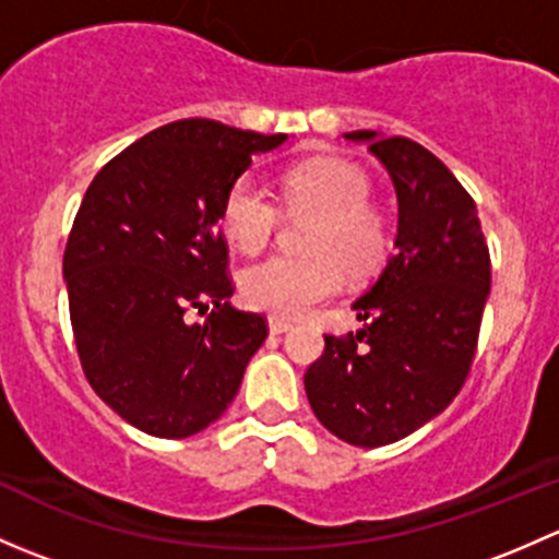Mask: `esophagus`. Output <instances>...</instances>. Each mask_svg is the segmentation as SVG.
<instances>
[{
    "label": "esophagus",
    "mask_w": 559,
    "mask_h": 559,
    "mask_svg": "<svg viewBox=\"0 0 559 559\" xmlns=\"http://www.w3.org/2000/svg\"><path fill=\"white\" fill-rule=\"evenodd\" d=\"M267 326H270V332H273V335H284V332H289L292 330V324L286 319H278V316H270L267 319Z\"/></svg>",
    "instance_id": "esophagus-1"
}]
</instances>
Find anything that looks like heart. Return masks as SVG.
<instances>
[{
  "instance_id": "1",
  "label": "heart",
  "mask_w": 559,
  "mask_h": 559,
  "mask_svg": "<svg viewBox=\"0 0 559 559\" xmlns=\"http://www.w3.org/2000/svg\"><path fill=\"white\" fill-rule=\"evenodd\" d=\"M281 197L292 213H316L308 233V257H275L240 275L251 308L295 319L341 292L343 273L365 278L386 257V224L370 207L373 183L359 167L341 159L297 165L281 178ZM278 205L251 178L235 180L222 202V227L240 251L257 253L278 227Z\"/></svg>"
}]
</instances>
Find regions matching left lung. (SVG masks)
<instances>
[{
  "label": "left lung",
  "mask_w": 559,
  "mask_h": 559,
  "mask_svg": "<svg viewBox=\"0 0 559 559\" xmlns=\"http://www.w3.org/2000/svg\"><path fill=\"white\" fill-rule=\"evenodd\" d=\"M397 194L394 253L354 313L362 330L324 335L308 368L316 419L352 447L411 436L449 408L476 354L489 297V248L476 202L452 170L408 138L359 129Z\"/></svg>",
  "instance_id": "1"
}]
</instances>
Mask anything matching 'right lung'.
<instances>
[{
    "mask_svg": "<svg viewBox=\"0 0 559 559\" xmlns=\"http://www.w3.org/2000/svg\"><path fill=\"white\" fill-rule=\"evenodd\" d=\"M284 143L186 118L123 148L83 197L64 251L78 357L94 392L148 436L213 425L267 337L262 316L227 302L222 202L251 156ZM189 307L212 313L189 325Z\"/></svg>",
    "mask_w": 559,
    "mask_h": 559,
    "instance_id": "add662e5",
    "label": "right lung"
}]
</instances>
